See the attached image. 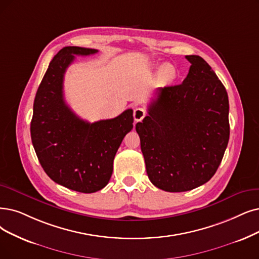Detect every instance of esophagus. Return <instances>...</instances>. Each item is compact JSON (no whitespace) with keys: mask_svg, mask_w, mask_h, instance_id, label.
I'll return each mask as SVG.
<instances>
[{"mask_svg":"<svg viewBox=\"0 0 259 259\" xmlns=\"http://www.w3.org/2000/svg\"><path fill=\"white\" fill-rule=\"evenodd\" d=\"M144 117H146V110L142 107H137L134 110V119H135L136 122L141 121Z\"/></svg>","mask_w":259,"mask_h":259,"instance_id":"esophagus-1","label":"esophagus"}]
</instances>
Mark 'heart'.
Wrapping results in <instances>:
<instances>
[{"label":"heart","instance_id":"1","mask_svg":"<svg viewBox=\"0 0 259 259\" xmlns=\"http://www.w3.org/2000/svg\"><path fill=\"white\" fill-rule=\"evenodd\" d=\"M177 69L170 64H165L159 68L158 80L161 84H170L177 78Z\"/></svg>","mask_w":259,"mask_h":259}]
</instances>
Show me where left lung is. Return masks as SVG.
Segmentation results:
<instances>
[{
  "label": "left lung",
  "mask_w": 259,
  "mask_h": 259,
  "mask_svg": "<svg viewBox=\"0 0 259 259\" xmlns=\"http://www.w3.org/2000/svg\"><path fill=\"white\" fill-rule=\"evenodd\" d=\"M182 84L160 88L136 124L150 181L168 192L207 183L230 139L229 97L211 67L198 55Z\"/></svg>",
  "instance_id": "8db88e82"
}]
</instances>
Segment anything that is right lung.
<instances>
[{
  "instance_id": "1",
  "label": "right lung",
  "mask_w": 259,
  "mask_h": 259,
  "mask_svg": "<svg viewBox=\"0 0 259 259\" xmlns=\"http://www.w3.org/2000/svg\"><path fill=\"white\" fill-rule=\"evenodd\" d=\"M98 50L66 47L51 60L34 101L30 137L41 167L64 187L92 193L103 189L112 174L113 158L133 128V110L113 119L89 123L77 117L64 98V76L74 55Z\"/></svg>"
}]
</instances>
